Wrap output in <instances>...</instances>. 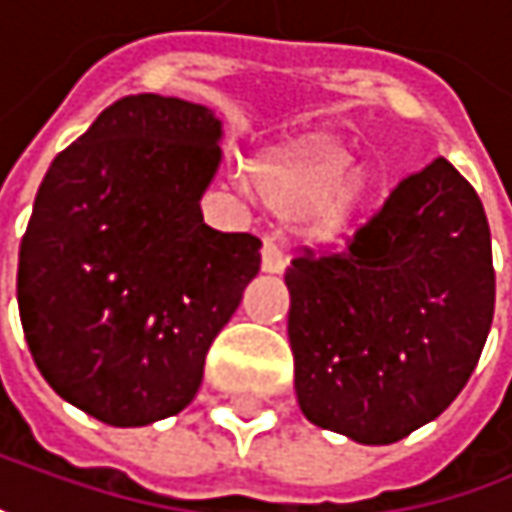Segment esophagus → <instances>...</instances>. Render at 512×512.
I'll use <instances>...</instances> for the list:
<instances>
[{"instance_id": "obj_1", "label": "esophagus", "mask_w": 512, "mask_h": 512, "mask_svg": "<svg viewBox=\"0 0 512 512\" xmlns=\"http://www.w3.org/2000/svg\"><path fill=\"white\" fill-rule=\"evenodd\" d=\"M285 265H288V259H285L282 247L276 242H270V239H265V244H262V270L265 273H282Z\"/></svg>"}]
</instances>
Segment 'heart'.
Returning a JSON list of instances; mask_svg holds the SVG:
<instances>
[{
	"label": "heart",
	"instance_id": "b5f03b06",
	"mask_svg": "<svg viewBox=\"0 0 512 512\" xmlns=\"http://www.w3.org/2000/svg\"><path fill=\"white\" fill-rule=\"evenodd\" d=\"M259 198L279 216H305L314 244H343L369 201L371 178L354 169V155L325 141L296 143L253 169Z\"/></svg>",
	"mask_w": 512,
	"mask_h": 512
}]
</instances>
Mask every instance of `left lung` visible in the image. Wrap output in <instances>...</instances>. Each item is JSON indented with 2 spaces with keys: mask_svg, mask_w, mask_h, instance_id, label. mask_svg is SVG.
I'll list each match as a JSON object with an SVG mask.
<instances>
[{
  "mask_svg": "<svg viewBox=\"0 0 512 512\" xmlns=\"http://www.w3.org/2000/svg\"><path fill=\"white\" fill-rule=\"evenodd\" d=\"M302 415L357 444H395L467 386L496 308L490 224L447 158L397 184L345 253L285 273Z\"/></svg>",
  "mask_w": 512,
  "mask_h": 512,
  "instance_id": "left-lung-1",
  "label": "left lung"
}]
</instances>
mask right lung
<instances>
[{
    "label": "right lung",
    "mask_w": 512,
    "mask_h": 512,
    "mask_svg": "<svg viewBox=\"0 0 512 512\" xmlns=\"http://www.w3.org/2000/svg\"><path fill=\"white\" fill-rule=\"evenodd\" d=\"M221 120L129 94L39 184L19 247V320L48 386L109 426L178 415L259 273L262 242L204 224Z\"/></svg>",
    "instance_id": "right-lung-1"
}]
</instances>
